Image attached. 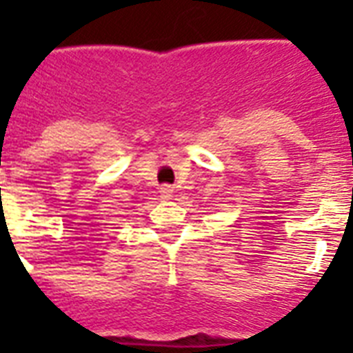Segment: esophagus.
I'll return each mask as SVG.
<instances>
[{
    "instance_id": "esophagus-1",
    "label": "esophagus",
    "mask_w": 353,
    "mask_h": 353,
    "mask_svg": "<svg viewBox=\"0 0 353 353\" xmlns=\"http://www.w3.org/2000/svg\"><path fill=\"white\" fill-rule=\"evenodd\" d=\"M172 192H174V188L170 185H163L161 187V198L163 199H172Z\"/></svg>"
}]
</instances>
